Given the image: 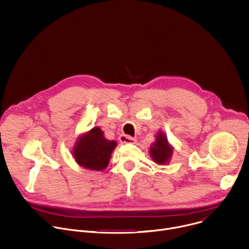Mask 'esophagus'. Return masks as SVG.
Instances as JSON below:
<instances>
[{
	"label": "esophagus",
	"instance_id": "1",
	"mask_svg": "<svg viewBox=\"0 0 249 249\" xmlns=\"http://www.w3.org/2000/svg\"><path fill=\"white\" fill-rule=\"evenodd\" d=\"M120 141L122 143H127V144H135L136 143V138H133L128 135H121L120 136Z\"/></svg>",
	"mask_w": 249,
	"mask_h": 249
}]
</instances>
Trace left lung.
<instances>
[{
  "mask_svg": "<svg viewBox=\"0 0 249 249\" xmlns=\"http://www.w3.org/2000/svg\"><path fill=\"white\" fill-rule=\"evenodd\" d=\"M153 160L160 164L165 163V161L172 155V149L167 143V139L162 133H159L157 137V142L150 149Z\"/></svg>",
  "mask_w": 249,
  "mask_h": 249,
  "instance_id": "obj_1",
  "label": "left lung"
}]
</instances>
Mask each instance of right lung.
Masks as SVG:
<instances>
[{"mask_svg": "<svg viewBox=\"0 0 249 249\" xmlns=\"http://www.w3.org/2000/svg\"><path fill=\"white\" fill-rule=\"evenodd\" d=\"M116 145L115 141L106 140L102 131L94 127L77 142L73 152L75 160L86 168L103 170L107 166Z\"/></svg>", "mask_w": 249, "mask_h": 249, "instance_id": "1", "label": "right lung"}]
</instances>
